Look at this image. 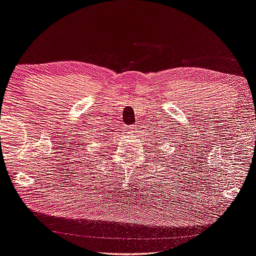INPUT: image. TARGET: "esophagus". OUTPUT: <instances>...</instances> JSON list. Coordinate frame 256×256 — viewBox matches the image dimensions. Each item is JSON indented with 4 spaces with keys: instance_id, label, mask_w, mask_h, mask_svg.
I'll use <instances>...</instances> for the list:
<instances>
[{
    "instance_id": "esophagus-1",
    "label": "esophagus",
    "mask_w": 256,
    "mask_h": 256,
    "mask_svg": "<svg viewBox=\"0 0 256 256\" xmlns=\"http://www.w3.org/2000/svg\"><path fill=\"white\" fill-rule=\"evenodd\" d=\"M133 128H135L132 126H126L123 128V130H124V132H130V130H132Z\"/></svg>"
}]
</instances>
